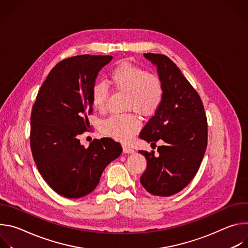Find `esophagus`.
Segmentation results:
<instances>
[{
    "instance_id": "obj_1",
    "label": "esophagus",
    "mask_w": 248,
    "mask_h": 248,
    "mask_svg": "<svg viewBox=\"0 0 248 248\" xmlns=\"http://www.w3.org/2000/svg\"><path fill=\"white\" fill-rule=\"evenodd\" d=\"M123 151H124V153H125V154H131V153L134 152V150H133L131 147L127 146V145H123Z\"/></svg>"
}]
</instances>
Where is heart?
<instances>
[{
    "instance_id": "obj_1",
    "label": "heart",
    "mask_w": 248,
    "mask_h": 248,
    "mask_svg": "<svg viewBox=\"0 0 248 248\" xmlns=\"http://www.w3.org/2000/svg\"><path fill=\"white\" fill-rule=\"evenodd\" d=\"M110 80L116 90L125 92V110H133L143 117H151L160 109L164 100V85L159 77L129 62H122L110 73ZM108 97V88L96 83L91 89V104L97 111H103ZM140 123L133 114L113 115L105 120L101 128L108 136L128 141L138 131Z\"/></svg>"
}]
</instances>
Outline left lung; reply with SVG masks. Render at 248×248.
<instances>
[{
    "mask_svg": "<svg viewBox=\"0 0 248 248\" xmlns=\"http://www.w3.org/2000/svg\"><path fill=\"white\" fill-rule=\"evenodd\" d=\"M144 57L157 66L165 94L139 137L165 144L158 146V156L139 150L147 160L140 183L149 193L166 197L183 190L198 171L207 147V119L200 96L170 59L152 53Z\"/></svg>",
    "mask_w": 248,
    "mask_h": 248,
    "instance_id": "left-lung-1",
    "label": "left lung"
}]
</instances>
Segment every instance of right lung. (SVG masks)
<instances>
[{
    "label": "right lung",
    "instance_id": "obj_1",
    "mask_svg": "<svg viewBox=\"0 0 248 248\" xmlns=\"http://www.w3.org/2000/svg\"><path fill=\"white\" fill-rule=\"evenodd\" d=\"M112 56L80 55L55 65L42 84L30 118V147L45 182L58 194L80 198L92 192L105 168L123 149L109 137L88 148L78 135L90 127L91 89Z\"/></svg>",
    "mask_w": 248,
    "mask_h": 248
}]
</instances>
